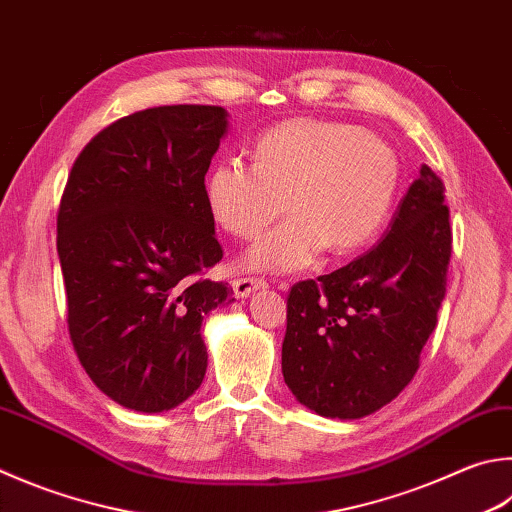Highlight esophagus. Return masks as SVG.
<instances>
[{
    "label": "esophagus",
    "instance_id": "34e87169",
    "mask_svg": "<svg viewBox=\"0 0 512 512\" xmlns=\"http://www.w3.org/2000/svg\"><path fill=\"white\" fill-rule=\"evenodd\" d=\"M259 288H266V282L257 280V277H239V280L232 282V291L237 297H250Z\"/></svg>",
    "mask_w": 512,
    "mask_h": 512
}]
</instances>
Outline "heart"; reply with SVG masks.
<instances>
[{
  "instance_id": "heart-1",
  "label": "heart",
  "mask_w": 512,
  "mask_h": 512,
  "mask_svg": "<svg viewBox=\"0 0 512 512\" xmlns=\"http://www.w3.org/2000/svg\"><path fill=\"white\" fill-rule=\"evenodd\" d=\"M401 167L385 141L340 120L295 118L257 138L253 165L224 159L210 167L203 199L212 221L237 239L262 232L286 208L291 217L255 239L244 266L293 273L329 246L353 253L392 215Z\"/></svg>"
}]
</instances>
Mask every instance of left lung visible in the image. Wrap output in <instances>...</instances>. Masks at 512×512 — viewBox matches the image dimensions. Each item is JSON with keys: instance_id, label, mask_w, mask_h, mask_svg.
Listing matches in <instances>:
<instances>
[{"instance_id": "1", "label": "left lung", "mask_w": 512, "mask_h": 512, "mask_svg": "<svg viewBox=\"0 0 512 512\" xmlns=\"http://www.w3.org/2000/svg\"><path fill=\"white\" fill-rule=\"evenodd\" d=\"M443 183L421 165L378 244L288 293L282 374L324 418H362L410 385L445 297L452 232Z\"/></svg>"}]
</instances>
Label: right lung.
I'll use <instances>...</instances> for the list:
<instances>
[{
  "label": "right lung",
  "instance_id": "obj_1",
  "mask_svg": "<svg viewBox=\"0 0 512 512\" xmlns=\"http://www.w3.org/2000/svg\"><path fill=\"white\" fill-rule=\"evenodd\" d=\"M228 134V111L167 105L136 111L91 138L58 212L69 333L111 401L159 414L197 392L208 367L201 324L235 302L199 280L221 250L203 179Z\"/></svg>",
  "mask_w": 512,
  "mask_h": 512
}]
</instances>
